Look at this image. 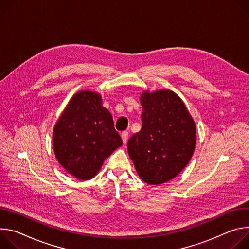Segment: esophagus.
I'll return each instance as SVG.
<instances>
[{
  "instance_id": "obj_1",
  "label": "esophagus",
  "mask_w": 249,
  "mask_h": 249,
  "mask_svg": "<svg viewBox=\"0 0 249 249\" xmlns=\"http://www.w3.org/2000/svg\"><path fill=\"white\" fill-rule=\"evenodd\" d=\"M122 140H123L124 144H125L127 142V140H128V132L127 131H123L122 132Z\"/></svg>"
}]
</instances>
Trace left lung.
<instances>
[{"label": "left lung", "instance_id": "1", "mask_svg": "<svg viewBox=\"0 0 249 249\" xmlns=\"http://www.w3.org/2000/svg\"><path fill=\"white\" fill-rule=\"evenodd\" d=\"M140 132L127 142V150L140 177L159 185L176 177L190 161L196 144V125L172 91L143 93Z\"/></svg>", "mask_w": 249, "mask_h": 249}]
</instances>
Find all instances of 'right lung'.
Segmentation results:
<instances>
[{"instance_id": "1", "label": "right lung", "mask_w": 249, "mask_h": 249, "mask_svg": "<svg viewBox=\"0 0 249 249\" xmlns=\"http://www.w3.org/2000/svg\"><path fill=\"white\" fill-rule=\"evenodd\" d=\"M122 144L112 115L95 92L77 93L53 130L55 156L68 173L81 180L93 178Z\"/></svg>"}]
</instances>
